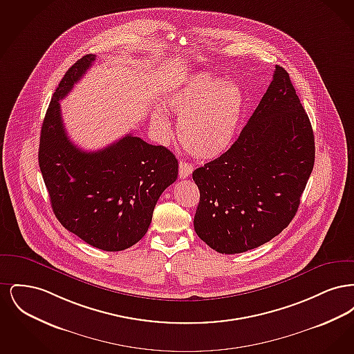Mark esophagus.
Wrapping results in <instances>:
<instances>
[{"mask_svg":"<svg viewBox=\"0 0 354 354\" xmlns=\"http://www.w3.org/2000/svg\"><path fill=\"white\" fill-rule=\"evenodd\" d=\"M192 171H194V167L189 163H187V162H180L179 163V178L180 179L188 178L192 174Z\"/></svg>","mask_w":354,"mask_h":354,"instance_id":"esophagus-1","label":"esophagus"}]
</instances>
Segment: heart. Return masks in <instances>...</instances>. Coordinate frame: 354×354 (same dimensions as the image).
<instances>
[{
	"label": "heart",
	"mask_w": 354,
	"mask_h": 354,
	"mask_svg": "<svg viewBox=\"0 0 354 354\" xmlns=\"http://www.w3.org/2000/svg\"><path fill=\"white\" fill-rule=\"evenodd\" d=\"M167 104L180 119L178 134L192 156L214 159L234 145L244 113V97L236 84L196 74L169 94ZM151 122L159 133L169 134V120L162 109L152 111Z\"/></svg>",
	"instance_id": "1"
}]
</instances>
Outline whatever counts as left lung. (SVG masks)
Instances as JSON below:
<instances>
[{
    "label": "left lung",
    "instance_id": "8db88e82",
    "mask_svg": "<svg viewBox=\"0 0 354 354\" xmlns=\"http://www.w3.org/2000/svg\"><path fill=\"white\" fill-rule=\"evenodd\" d=\"M313 165L312 124L289 74L276 65L231 149L192 172L201 191L196 235L225 254L270 241L295 218Z\"/></svg>",
    "mask_w": 354,
    "mask_h": 354
}]
</instances>
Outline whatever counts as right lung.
Listing matches in <instances>:
<instances>
[{"mask_svg":"<svg viewBox=\"0 0 354 354\" xmlns=\"http://www.w3.org/2000/svg\"><path fill=\"white\" fill-rule=\"evenodd\" d=\"M94 61V54L78 59L55 88L41 129L38 163L59 223L84 243L117 252L146 235L159 196L178 178V160L166 147L131 134L93 152L68 139L59 101Z\"/></svg>","mask_w":354,"mask_h":354,"instance_id":"1","label":"right lung"}]
</instances>
